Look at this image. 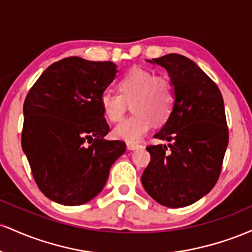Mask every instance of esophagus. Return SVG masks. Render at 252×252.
<instances>
[{
  "label": "esophagus",
  "mask_w": 252,
  "mask_h": 252,
  "mask_svg": "<svg viewBox=\"0 0 252 252\" xmlns=\"http://www.w3.org/2000/svg\"><path fill=\"white\" fill-rule=\"evenodd\" d=\"M126 147H128V149L130 150H135V149H138L141 148V144L140 143H135V142H128L126 143Z\"/></svg>",
  "instance_id": "obj_1"
}]
</instances>
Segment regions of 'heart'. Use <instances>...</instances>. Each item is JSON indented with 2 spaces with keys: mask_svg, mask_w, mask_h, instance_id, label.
<instances>
[{
  "mask_svg": "<svg viewBox=\"0 0 252 252\" xmlns=\"http://www.w3.org/2000/svg\"><path fill=\"white\" fill-rule=\"evenodd\" d=\"M117 89L120 94L104 92L100 108L109 122L116 123L122 120L131 103L134 114L114 129V136L120 140L128 142L141 140L152 128L153 122L164 123L174 109V84L167 76H156L154 71L131 68L121 78Z\"/></svg>",
  "mask_w": 252,
  "mask_h": 252,
  "instance_id": "obj_1",
  "label": "heart"
}]
</instances>
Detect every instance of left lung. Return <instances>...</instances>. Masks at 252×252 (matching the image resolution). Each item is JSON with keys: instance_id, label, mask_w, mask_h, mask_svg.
I'll return each mask as SVG.
<instances>
[{"instance_id": "left-lung-1", "label": "left lung", "mask_w": 252, "mask_h": 252, "mask_svg": "<svg viewBox=\"0 0 252 252\" xmlns=\"http://www.w3.org/2000/svg\"><path fill=\"white\" fill-rule=\"evenodd\" d=\"M152 63V62H150ZM169 73L175 105L150 144V162L142 185L163 206L178 209L198 201L215 187L228 143L224 100L217 84L194 62L170 53L153 59Z\"/></svg>"}]
</instances>
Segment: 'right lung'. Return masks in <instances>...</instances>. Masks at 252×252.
Here are the masks:
<instances>
[{
    "label": "right lung",
    "mask_w": 252,
    "mask_h": 252,
    "mask_svg": "<svg viewBox=\"0 0 252 252\" xmlns=\"http://www.w3.org/2000/svg\"><path fill=\"white\" fill-rule=\"evenodd\" d=\"M116 73L111 62L65 58L48 66L26 96L22 149L51 200L77 206L94 199L126 152L123 141L104 137L110 128L100 97Z\"/></svg>",
    "instance_id": "obj_1"
}]
</instances>
